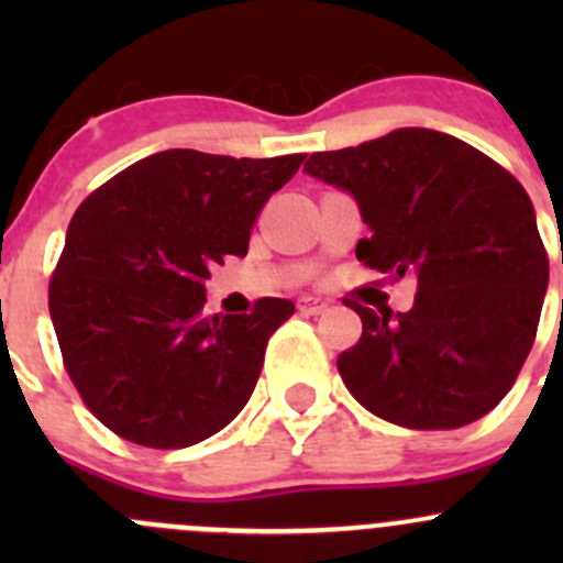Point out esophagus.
Listing matches in <instances>:
<instances>
[{
    "mask_svg": "<svg viewBox=\"0 0 563 563\" xmlns=\"http://www.w3.org/2000/svg\"><path fill=\"white\" fill-rule=\"evenodd\" d=\"M297 308H299V313H302V316H321V313H327L329 305L323 302V299L302 297V299H299V302H297Z\"/></svg>",
    "mask_w": 563,
    "mask_h": 563,
    "instance_id": "34e87169",
    "label": "esophagus"
}]
</instances>
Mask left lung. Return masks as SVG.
Segmentation results:
<instances>
[{
	"label": "left lung",
	"mask_w": 563,
	"mask_h": 563,
	"mask_svg": "<svg viewBox=\"0 0 563 563\" xmlns=\"http://www.w3.org/2000/svg\"><path fill=\"white\" fill-rule=\"evenodd\" d=\"M305 172L356 198L371 229L356 245L362 264L417 277L406 313L345 299L362 318L360 343L338 356L351 395L411 430L485 417L512 389L548 291V250L523 185L428 128L316 152Z\"/></svg>",
	"instance_id": "left-lung-1"
}]
</instances>
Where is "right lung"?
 <instances>
[{
	"instance_id": "add662e5",
	"label": "right lung",
	"mask_w": 563,
	"mask_h": 563,
	"mask_svg": "<svg viewBox=\"0 0 563 563\" xmlns=\"http://www.w3.org/2000/svg\"><path fill=\"white\" fill-rule=\"evenodd\" d=\"M305 155L166 150L81 201L48 283L62 362L84 406L122 439L181 450L245 408L288 299L207 316L209 269L247 255L255 218Z\"/></svg>"
}]
</instances>
